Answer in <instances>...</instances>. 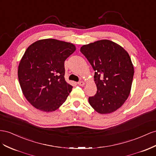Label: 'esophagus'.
<instances>
[{"mask_svg": "<svg viewBox=\"0 0 156 156\" xmlns=\"http://www.w3.org/2000/svg\"><path fill=\"white\" fill-rule=\"evenodd\" d=\"M77 84L80 86H83V85H85V82L83 81H80L77 83Z\"/></svg>", "mask_w": 156, "mask_h": 156, "instance_id": "34e87169", "label": "esophagus"}]
</instances>
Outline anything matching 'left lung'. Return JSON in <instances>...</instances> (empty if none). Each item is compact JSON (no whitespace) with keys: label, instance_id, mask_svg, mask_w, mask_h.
Returning <instances> with one entry per match:
<instances>
[{"label":"left lung","instance_id":"left-lung-1","mask_svg":"<svg viewBox=\"0 0 156 156\" xmlns=\"http://www.w3.org/2000/svg\"><path fill=\"white\" fill-rule=\"evenodd\" d=\"M80 51L95 71L97 92L88 98V102L100 114L116 111L131 89L134 67L128 52L118 44L105 39L83 45Z\"/></svg>","mask_w":156,"mask_h":156}]
</instances>
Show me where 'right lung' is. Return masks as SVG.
I'll return each instance as SVG.
<instances>
[{
    "label": "right lung",
    "mask_w": 156,
    "mask_h": 156,
    "mask_svg": "<svg viewBox=\"0 0 156 156\" xmlns=\"http://www.w3.org/2000/svg\"><path fill=\"white\" fill-rule=\"evenodd\" d=\"M76 50L53 39L35 42L20 60L18 75L25 97L33 107L52 112L65 102L73 87L66 81L64 62Z\"/></svg>",
    "instance_id": "right-lung-1"
}]
</instances>
